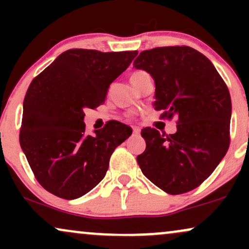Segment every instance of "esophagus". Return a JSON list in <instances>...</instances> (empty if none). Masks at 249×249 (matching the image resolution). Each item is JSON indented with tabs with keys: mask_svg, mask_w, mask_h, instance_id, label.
<instances>
[{
	"mask_svg": "<svg viewBox=\"0 0 249 249\" xmlns=\"http://www.w3.org/2000/svg\"><path fill=\"white\" fill-rule=\"evenodd\" d=\"M133 134H136V136H139V134H141V128L134 126L133 127Z\"/></svg>",
	"mask_w": 249,
	"mask_h": 249,
	"instance_id": "esophagus-1",
	"label": "esophagus"
}]
</instances>
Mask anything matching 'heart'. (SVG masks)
<instances>
[{"mask_svg":"<svg viewBox=\"0 0 249 249\" xmlns=\"http://www.w3.org/2000/svg\"><path fill=\"white\" fill-rule=\"evenodd\" d=\"M142 73H145L144 71H136V72H133L132 75H131V81H133V79H136L137 77H139L141 75H142Z\"/></svg>","mask_w":249,"mask_h":249,"instance_id":"heart-1","label":"heart"}]
</instances>
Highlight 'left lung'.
Here are the masks:
<instances>
[{
	"mask_svg": "<svg viewBox=\"0 0 249 249\" xmlns=\"http://www.w3.org/2000/svg\"><path fill=\"white\" fill-rule=\"evenodd\" d=\"M136 69L154 79L153 105L162 117H177V132L142 130L146 148L137 157L144 176L168 194L198 187L222 160L230 146L232 102L212 62L190 47L142 51Z\"/></svg>",
	"mask_w": 249,
	"mask_h": 249,
	"instance_id": "8db88e82",
	"label": "left lung"
}]
</instances>
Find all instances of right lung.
<instances>
[{
    "label": "right lung",
    "instance_id": "1",
    "mask_svg": "<svg viewBox=\"0 0 249 249\" xmlns=\"http://www.w3.org/2000/svg\"><path fill=\"white\" fill-rule=\"evenodd\" d=\"M137 53L70 49L33 79L23 102L19 144L48 192L77 199L105 177L111 154L132 128L115 121L87 136L84 110L105 102L110 84Z\"/></svg>",
    "mask_w": 249,
    "mask_h": 249
}]
</instances>
